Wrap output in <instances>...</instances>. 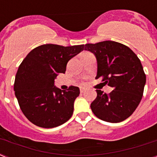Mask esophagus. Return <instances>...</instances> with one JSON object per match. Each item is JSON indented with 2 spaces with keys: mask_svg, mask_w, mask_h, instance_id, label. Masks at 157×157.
I'll use <instances>...</instances> for the list:
<instances>
[{
  "mask_svg": "<svg viewBox=\"0 0 157 157\" xmlns=\"http://www.w3.org/2000/svg\"><path fill=\"white\" fill-rule=\"evenodd\" d=\"M86 91V88L85 87H80V92L81 93H84Z\"/></svg>",
  "mask_w": 157,
  "mask_h": 157,
  "instance_id": "obj_1",
  "label": "esophagus"
}]
</instances>
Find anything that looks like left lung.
Wrapping results in <instances>:
<instances>
[{
    "label": "left lung",
    "mask_w": 157,
    "mask_h": 157,
    "mask_svg": "<svg viewBox=\"0 0 157 157\" xmlns=\"http://www.w3.org/2000/svg\"><path fill=\"white\" fill-rule=\"evenodd\" d=\"M85 50L95 55L98 62L96 78L113 89L107 94L97 90L98 96L90 105L100 120L120 123L133 114L139 105L146 82L140 59L127 45L113 41L86 44Z\"/></svg>",
    "instance_id": "left-lung-1"
}]
</instances>
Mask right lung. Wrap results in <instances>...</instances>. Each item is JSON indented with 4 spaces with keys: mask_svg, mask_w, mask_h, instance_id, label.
I'll return each mask as SVG.
<instances>
[{
    "mask_svg": "<svg viewBox=\"0 0 157 157\" xmlns=\"http://www.w3.org/2000/svg\"><path fill=\"white\" fill-rule=\"evenodd\" d=\"M84 48V45H40L30 51L19 65L14 91L20 109L34 125L52 128L71 117L79 89L71 86L61 90L54 86V80L60 73L64 74L67 62Z\"/></svg>",
    "mask_w": 157,
    "mask_h": 157,
    "instance_id": "obj_1",
    "label": "right lung"
}]
</instances>
